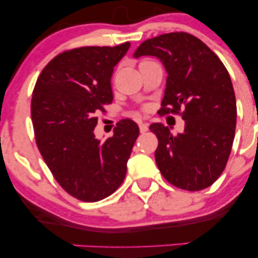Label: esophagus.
I'll use <instances>...</instances> for the list:
<instances>
[{
    "mask_svg": "<svg viewBox=\"0 0 258 258\" xmlns=\"http://www.w3.org/2000/svg\"><path fill=\"white\" fill-rule=\"evenodd\" d=\"M148 130H149V127H148V123L139 122V131H141L142 133H144V132H147Z\"/></svg>",
    "mask_w": 258,
    "mask_h": 258,
    "instance_id": "1",
    "label": "esophagus"
}]
</instances>
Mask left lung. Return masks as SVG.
Instances as JSON below:
<instances>
[{"label": "left lung", "mask_w": 258, "mask_h": 258, "mask_svg": "<svg viewBox=\"0 0 258 258\" xmlns=\"http://www.w3.org/2000/svg\"><path fill=\"white\" fill-rule=\"evenodd\" d=\"M153 55L167 73L160 114L182 112L183 133L173 136L152 123L159 146L155 161L171 184L197 191L215 182L226 167L236 125V102L226 67L203 41L170 32L144 41L133 57Z\"/></svg>", "instance_id": "left-lung-1"}]
</instances>
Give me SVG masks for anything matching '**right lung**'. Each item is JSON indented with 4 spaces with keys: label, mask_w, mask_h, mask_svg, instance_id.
Here are the masks:
<instances>
[{
    "label": "right lung",
    "mask_w": 258,
    "mask_h": 258,
    "mask_svg": "<svg viewBox=\"0 0 258 258\" xmlns=\"http://www.w3.org/2000/svg\"><path fill=\"white\" fill-rule=\"evenodd\" d=\"M131 43L80 47L58 54L35 85L31 120L41 155L67 193L94 203L123 182L127 161L139 135L135 121L117 122L112 137L94 136L99 110L112 102L114 67Z\"/></svg>",
    "instance_id": "obj_1"
}]
</instances>
